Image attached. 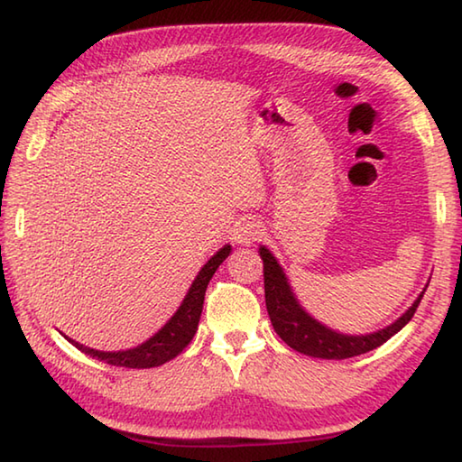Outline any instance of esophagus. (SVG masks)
<instances>
[{
	"mask_svg": "<svg viewBox=\"0 0 462 462\" xmlns=\"http://www.w3.org/2000/svg\"><path fill=\"white\" fill-rule=\"evenodd\" d=\"M259 236H261V228L254 220H242L232 228V240L242 246H250L253 242L259 240Z\"/></svg>",
	"mask_w": 462,
	"mask_h": 462,
	"instance_id": "34e87169",
	"label": "esophagus"
}]
</instances>
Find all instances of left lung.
Listing matches in <instances>:
<instances>
[{
  "instance_id": "8db88e82",
  "label": "left lung",
  "mask_w": 462,
  "mask_h": 462,
  "mask_svg": "<svg viewBox=\"0 0 462 462\" xmlns=\"http://www.w3.org/2000/svg\"><path fill=\"white\" fill-rule=\"evenodd\" d=\"M259 254L264 264V301H267V311L273 328H275L279 338L287 346L314 358L342 361V358L365 355L369 350L381 346L383 342H387L391 336H395L410 322L426 291L424 289L418 295V300L393 324L371 334H342L324 326L322 322H318L316 318H311L300 306L291 285H289V279L285 277L283 267H281L279 261L273 256L267 246H261Z\"/></svg>"
}]
</instances>
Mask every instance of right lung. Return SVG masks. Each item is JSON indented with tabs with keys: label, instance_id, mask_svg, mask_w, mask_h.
<instances>
[{
	"label": "right lung",
	"instance_id": "add662e5",
	"mask_svg": "<svg viewBox=\"0 0 462 462\" xmlns=\"http://www.w3.org/2000/svg\"><path fill=\"white\" fill-rule=\"evenodd\" d=\"M230 253H232V246L224 245L212 256V259L203 264L201 271L198 273V277L193 279V283L189 287V291H187L185 300L181 301V306H179V310L173 314V318H171L159 332L152 334L151 338L144 340L143 344H138V346L107 353V350L89 348L85 346V344H79L71 338H69V342H71L75 348H79L81 353L114 366L151 369V366L165 365L167 361H171V358H175L179 353H183V348L191 342L195 330H198L201 310H203V297H206L209 279L214 277L217 267L228 259Z\"/></svg>",
	"mask_w": 462,
	"mask_h": 462
}]
</instances>
